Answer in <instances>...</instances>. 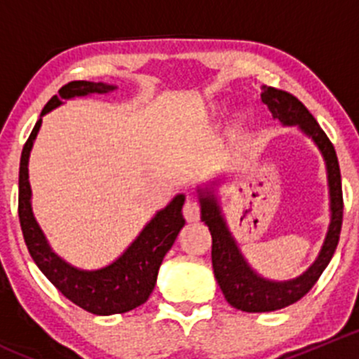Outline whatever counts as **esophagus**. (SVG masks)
Listing matches in <instances>:
<instances>
[{"label":"esophagus","mask_w":359,"mask_h":359,"mask_svg":"<svg viewBox=\"0 0 359 359\" xmlns=\"http://www.w3.org/2000/svg\"><path fill=\"white\" fill-rule=\"evenodd\" d=\"M182 213L184 219H186L187 222H196V220L200 219V205H198L196 201H186Z\"/></svg>","instance_id":"1"}]
</instances>
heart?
<instances>
[{
	"label": "heart",
	"instance_id": "obj_1",
	"mask_svg": "<svg viewBox=\"0 0 359 359\" xmlns=\"http://www.w3.org/2000/svg\"><path fill=\"white\" fill-rule=\"evenodd\" d=\"M241 128H243V119H238L236 125H234L233 133H231V137H238V133H240Z\"/></svg>",
	"mask_w": 359,
	"mask_h": 359
}]
</instances>
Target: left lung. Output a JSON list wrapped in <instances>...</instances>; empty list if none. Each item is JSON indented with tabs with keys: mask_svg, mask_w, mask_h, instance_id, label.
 <instances>
[{
	"mask_svg": "<svg viewBox=\"0 0 359 359\" xmlns=\"http://www.w3.org/2000/svg\"><path fill=\"white\" fill-rule=\"evenodd\" d=\"M260 99L271 111L273 118L280 119L283 125H297L306 135H309L323 154L327 163L328 187H330V226L327 238L321 247L320 255L313 266L300 274L295 280L288 281H269L259 276L238 248L236 240L227 227L226 219L222 217L220 206L217 203L213 191L198 189L201 203V220L208 226L212 234V266L215 280L227 302L240 311L247 313H269V311L283 309L302 299L314 283L328 262L334 257L342 229V182H340V168L334 144L321 130L316 119L313 118L307 107L297 97L285 90L273 86H260Z\"/></svg>",
	"mask_w": 359,
	"mask_h": 359,
	"instance_id": "8db88e82",
	"label": "left lung"
}]
</instances>
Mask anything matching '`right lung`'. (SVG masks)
<instances>
[{
    "mask_svg": "<svg viewBox=\"0 0 359 359\" xmlns=\"http://www.w3.org/2000/svg\"><path fill=\"white\" fill-rule=\"evenodd\" d=\"M114 88L116 86L106 83L71 81L46 102L41 116L59 107L66 99L85 97L90 93H107ZM39 126L41 118L36 121L27 142L24 144L19 170V219L24 241L32 260L57 290L88 313L109 316L128 313L142 306L154 290L163 257L172 248L177 234L186 224L182 217V205L186 198L184 194H179L170 201L168 206L159 210L144 227L142 233L135 238V241L123 252V255L107 267L97 271L76 269L52 252L45 234L32 215L27 163Z\"/></svg>",
    "mask_w": 359,
    "mask_h": 359,
    "instance_id": "1",
    "label": "right lung"
}]
</instances>
